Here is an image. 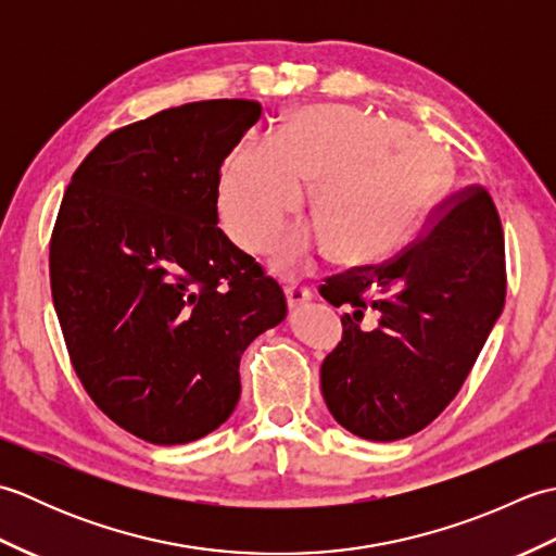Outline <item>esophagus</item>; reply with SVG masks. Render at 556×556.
I'll use <instances>...</instances> for the list:
<instances>
[{"mask_svg":"<svg viewBox=\"0 0 556 556\" xmlns=\"http://www.w3.org/2000/svg\"><path fill=\"white\" fill-rule=\"evenodd\" d=\"M285 293H287V303H289V308H299V305L308 303V301L313 299L311 289L299 287V285H287V287H285Z\"/></svg>","mask_w":556,"mask_h":556,"instance_id":"esophagus-1","label":"esophagus"}]
</instances>
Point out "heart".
<instances>
[{"label": "heart", "instance_id": "heart-1", "mask_svg": "<svg viewBox=\"0 0 556 556\" xmlns=\"http://www.w3.org/2000/svg\"><path fill=\"white\" fill-rule=\"evenodd\" d=\"M448 162L430 136L349 104L293 110L275 138H245L219 181L224 229L263 253L313 186V227L281 239L279 269L308 267L327 248L344 265L375 263L416 227L446 181Z\"/></svg>", "mask_w": 556, "mask_h": 556}]
</instances>
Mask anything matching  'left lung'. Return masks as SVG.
I'll list each match as a JSON object with an SVG mask.
<instances>
[{"mask_svg":"<svg viewBox=\"0 0 556 556\" xmlns=\"http://www.w3.org/2000/svg\"><path fill=\"white\" fill-rule=\"evenodd\" d=\"M320 293L349 305L344 337L320 368L329 413L363 440L416 434L458 394L502 315L497 207L485 188L468 186L404 251L329 277Z\"/></svg>","mask_w":556,"mask_h":556,"instance_id":"8db88e82","label":"left lung"}]
</instances>
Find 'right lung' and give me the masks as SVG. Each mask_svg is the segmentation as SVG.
Returning a JSON list of instances; mask_svg holds the SVG:
<instances>
[{
	"mask_svg": "<svg viewBox=\"0 0 556 556\" xmlns=\"http://www.w3.org/2000/svg\"><path fill=\"white\" fill-rule=\"evenodd\" d=\"M263 108L203 100L116 128L71 176L50 241L68 358L104 416L150 444L217 430L248 344L287 299L217 227L219 172Z\"/></svg>",
	"mask_w": 556,
	"mask_h": 556,
	"instance_id": "add662e5",
	"label": "right lung"
}]
</instances>
